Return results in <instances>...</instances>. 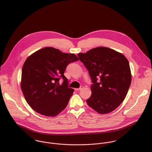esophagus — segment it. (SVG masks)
Wrapping results in <instances>:
<instances>
[{
  "instance_id": "esophagus-1",
  "label": "esophagus",
  "mask_w": 152,
  "mask_h": 152,
  "mask_svg": "<svg viewBox=\"0 0 152 152\" xmlns=\"http://www.w3.org/2000/svg\"><path fill=\"white\" fill-rule=\"evenodd\" d=\"M83 88H84V87H83V86H80V88H75V91H77L81 90H82V89H83Z\"/></svg>"
}]
</instances>
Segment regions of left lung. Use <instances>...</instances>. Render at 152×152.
<instances>
[{"label":"left lung","instance_id":"1","mask_svg":"<svg viewBox=\"0 0 152 152\" xmlns=\"http://www.w3.org/2000/svg\"><path fill=\"white\" fill-rule=\"evenodd\" d=\"M77 56L91 79L89 106L100 114L109 113L125 99L131 82L129 61L121 53L105 47L91 49Z\"/></svg>","mask_w":152,"mask_h":152}]
</instances>
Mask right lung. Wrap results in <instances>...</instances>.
<instances>
[{
    "mask_svg": "<svg viewBox=\"0 0 152 152\" xmlns=\"http://www.w3.org/2000/svg\"><path fill=\"white\" fill-rule=\"evenodd\" d=\"M78 60L74 54L49 47L36 51L26 59L21 87L27 103L36 112L53 117L66 107L74 90L68 87L64 74L69 64ZM61 78L64 81L58 85Z\"/></svg>",
    "mask_w": 152,
    "mask_h": 152,
    "instance_id": "obj_1",
    "label": "right lung"
}]
</instances>
